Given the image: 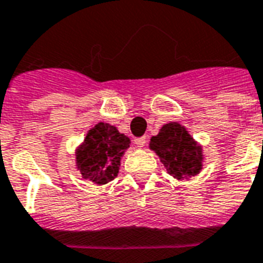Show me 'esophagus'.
I'll list each match as a JSON object with an SVG mask.
<instances>
[{
    "label": "esophagus",
    "instance_id": "1",
    "mask_svg": "<svg viewBox=\"0 0 263 263\" xmlns=\"http://www.w3.org/2000/svg\"><path fill=\"white\" fill-rule=\"evenodd\" d=\"M146 136H142V138H135V145L138 146V147H143V146L146 145Z\"/></svg>",
    "mask_w": 263,
    "mask_h": 263
}]
</instances>
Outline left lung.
Listing matches in <instances>:
<instances>
[{"instance_id":"1","label":"left lung","mask_w":263,"mask_h":263,"mask_svg":"<svg viewBox=\"0 0 263 263\" xmlns=\"http://www.w3.org/2000/svg\"><path fill=\"white\" fill-rule=\"evenodd\" d=\"M150 149L176 179L197 175L203 168V147L178 123L163 125L158 135L152 136Z\"/></svg>"}]
</instances>
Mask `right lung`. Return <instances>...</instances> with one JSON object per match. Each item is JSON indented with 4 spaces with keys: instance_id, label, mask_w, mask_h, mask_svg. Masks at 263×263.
Returning <instances> with one entry per match:
<instances>
[{
    "instance_id": "right-lung-1",
    "label": "right lung",
    "mask_w": 263,
    "mask_h": 263,
    "mask_svg": "<svg viewBox=\"0 0 263 263\" xmlns=\"http://www.w3.org/2000/svg\"><path fill=\"white\" fill-rule=\"evenodd\" d=\"M129 143V138L120 134L113 125L96 124L77 149V168L85 179L105 185L117 176L120 161Z\"/></svg>"
}]
</instances>
